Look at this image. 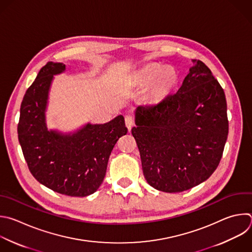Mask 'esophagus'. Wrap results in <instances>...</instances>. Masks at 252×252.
Returning a JSON list of instances; mask_svg holds the SVG:
<instances>
[{"label": "esophagus", "instance_id": "esophagus-1", "mask_svg": "<svg viewBox=\"0 0 252 252\" xmlns=\"http://www.w3.org/2000/svg\"><path fill=\"white\" fill-rule=\"evenodd\" d=\"M125 121H126V127L128 128V130H130L131 127L134 126V119H133V117H131V116H126V117L125 118Z\"/></svg>", "mask_w": 252, "mask_h": 252}]
</instances>
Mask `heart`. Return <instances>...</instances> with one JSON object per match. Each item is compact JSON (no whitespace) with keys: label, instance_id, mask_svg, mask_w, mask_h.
<instances>
[{"label":"heart","instance_id":"1","mask_svg":"<svg viewBox=\"0 0 252 252\" xmlns=\"http://www.w3.org/2000/svg\"><path fill=\"white\" fill-rule=\"evenodd\" d=\"M179 75L171 66L152 63L142 67L133 76V82L138 86L150 85L147 97L151 103H159L168 96L176 87Z\"/></svg>","mask_w":252,"mask_h":252}]
</instances>
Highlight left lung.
<instances>
[{"instance_id": "1", "label": "left lung", "mask_w": 252, "mask_h": 252, "mask_svg": "<svg viewBox=\"0 0 252 252\" xmlns=\"http://www.w3.org/2000/svg\"><path fill=\"white\" fill-rule=\"evenodd\" d=\"M177 93L139 106L131 133L144 178L156 190L179 193L217 169L228 133L223 89L209 67L193 59Z\"/></svg>"}]
</instances>
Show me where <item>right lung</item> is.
<instances>
[{"label": "right lung", "instance_id": "obj_1", "mask_svg": "<svg viewBox=\"0 0 252 252\" xmlns=\"http://www.w3.org/2000/svg\"><path fill=\"white\" fill-rule=\"evenodd\" d=\"M65 64L47 62L21 105L19 141L29 169L42 185L62 195L86 197L103 183L111 152L127 132L122 115L104 125L87 124L72 134L48 130L45 109L53 75Z\"/></svg>", "mask_w": 252, "mask_h": 252}]
</instances>
